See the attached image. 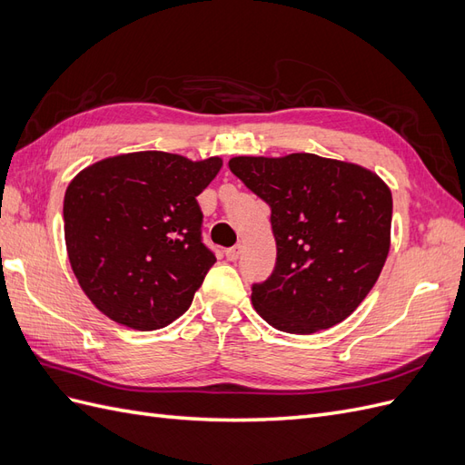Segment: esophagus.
<instances>
[{
  "mask_svg": "<svg viewBox=\"0 0 465 465\" xmlns=\"http://www.w3.org/2000/svg\"><path fill=\"white\" fill-rule=\"evenodd\" d=\"M224 254H227V260L231 262H236L238 256H241V246H232V248H227L224 250Z\"/></svg>",
  "mask_w": 465,
  "mask_h": 465,
  "instance_id": "obj_1",
  "label": "esophagus"
}]
</instances>
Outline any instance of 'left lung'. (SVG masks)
Here are the masks:
<instances>
[{"label":"left lung","mask_w":465,"mask_h":465,"mask_svg":"<svg viewBox=\"0 0 465 465\" xmlns=\"http://www.w3.org/2000/svg\"><path fill=\"white\" fill-rule=\"evenodd\" d=\"M229 168L272 209L277 262L252 285L256 312L299 335L343 322L388 258L390 188L367 168L311 153L234 157Z\"/></svg>","instance_id":"left-lung-1"}]
</instances>
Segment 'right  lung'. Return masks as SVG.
<instances>
[{
  "instance_id": "obj_1",
  "label": "right lung",
  "mask_w": 465,
  "mask_h": 465,
  "mask_svg": "<svg viewBox=\"0 0 465 465\" xmlns=\"http://www.w3.org/2000/svg\"><path fill=\"white\" fill-rule=\"evenodd\" d=\"M223 161L139 151L81 171L65 190L72 270L91 302L139 331L184 314L217 262L203 244L198 195Z\"/></svg>"
}]
</instances>
